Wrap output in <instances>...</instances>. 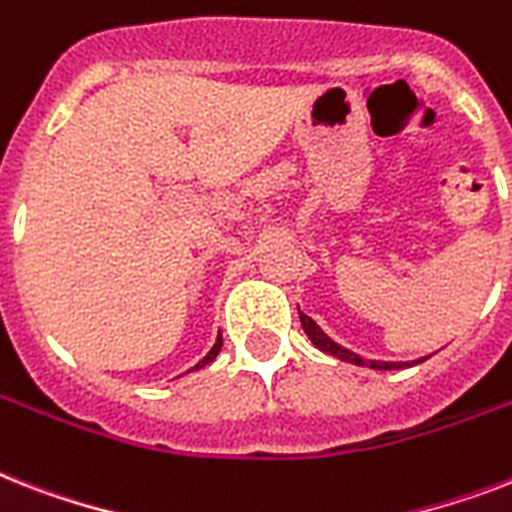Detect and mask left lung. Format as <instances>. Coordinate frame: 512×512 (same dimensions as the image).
I'll use <instances>...</instances> for the list:
<instances>
[{"mask_svg": "<svg viewBox=\"0 0 512 512\" xmlns=\"http://www.w3.org/2000/svg\"><path fill=\"white\" fill-rule=\"evenodd\" d=\"M299 321H302V328H305V334L310 336V342L318 347L321 352H328V355L339 357V360H344V363H355V365H368V368H373V371H394V368H402V365L407 363H381V360H363L360 355H355V352L344 350L342 344H336L331 336L323 334V328L318 326V323L313 321V318H307L305 313H299ZM426 360V357H423ZM423 360H415V363H423Z\"/></svg>", "mask_w": 512, "mask_h": 512, "instance_id": "obj_1", "label": "left lung"}]
</instances>
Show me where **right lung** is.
Listing matches in <instances>:
<instances>
[{
	"instance_id": "add662e5",
	"label": "right lung",
	"mask_w": 512,
	"mask_h": 512,
	"mask_svg": "<svg viewBox=\"0 0 512 512\" xmlns=\"http://www.w3.org/2000/svg\"><path fill=\"white\" fill-rule=\"evenodd\" d=\"M220 347H223V336H218V339H215V344H213V350L207 352L205 357H202V360H199L197 365H194V368H205L207 363H213L215 357H218V352H220Z\"/></svg>"
}]
</instances>
